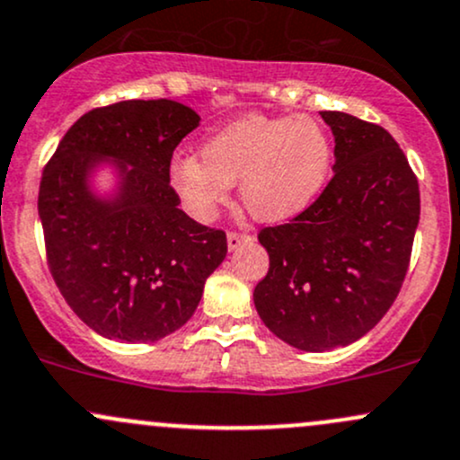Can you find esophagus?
Here are the masks:
<instances>
[{
	"label": "esophagus",
	"mask_w": 460,
	"mask_h": 460,
	"mask_svg": "<svg viewBox=\"0 0 460 460\" xmlns=\"http://www.w3.org/2000/svg\"><path fill=\"white\" fill-rule=\"evenodd\" d=\"M248 241H250L248 234H241V232H228V250H230V252L239 250L241 245H245Z\"/></svg>",
	"instance_id": "1"
}]
</instances>
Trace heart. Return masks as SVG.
<instances>
[{
    "instance_id": "heart-1",
    "label": "heart",
    "mask_w": 460,
    "mask_h": 460,
    "mask_svg": "<svg viewBox=\"0 0 460 460\" xmlns=\"http://www.w3.org/2000/svg\"><path fill=\"white\" fill-rule=\"evenodd\" d=\"M328 130L307 115H250L208 139L201 159L177 157L170 181L188 210L208 219L241 183V201L254 219L281 224L316 201L332 170Z\"/></svg>"
}]
</instances>
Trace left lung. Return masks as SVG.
<instances>
[{
	"mask_svg": "<svg viewBox=\"0 0 460 460\" xmlns=\"http://www.w3.org/2000/svg\"><path fill=\"white\" fill-rule=\"evenodd\" d=\"M334 135V177L290 224L263 228L270 270L254 307L303 352L367 334L399 295L419 226V181L390 132L348 112H321Z\"/></svg>",
	"mask_w": 460,
	"mask_h": 460,
	"instance_id": "obj_1",
	"label": "left lung"
}]
</instances>
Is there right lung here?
I'll return each instance as SVG.
<instances>
[{
	"instance_id": "obj_1",
	"label": "right lung",
	"mask_w": 460,
	"mask_h": 460,
	"mask_svg": "<svg viewBox=\"0 0 460 460\" xmlns=\"http://www.w3.org/2000/svg\"><path fill=\"white\" fill-rule=\"evenodd\" d=\"M201 121L170 99H130L79 117L40 186L49 268L75 314L106 339L153 343L195 314L228 252L226 232L179 210L170 159ZM111 167L116 188L92 179Z\"/></svg>"
}]
</instances>
